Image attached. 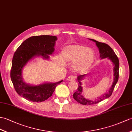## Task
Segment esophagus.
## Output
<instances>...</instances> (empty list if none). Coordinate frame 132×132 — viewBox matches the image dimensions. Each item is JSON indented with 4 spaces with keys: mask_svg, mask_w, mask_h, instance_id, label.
I'll return each mask as SVG.
<instances>
[{
    "mask_svg": "<svg viewBox=\"0 0 132 132\" xmlns=\"http://www.w3.org/2000/svg\"><path fill=\"white\" fill-rule=\"evenodd\" d=\"M75 76H74L73 75H71L69 76L68 78H67V81H73L75 80Z\"/></svg>",
    "mask_w": 132,
    "mask_h": 132,
    "instance_id": "obj_1",
    "label": "esophagus"
}]
</instances>
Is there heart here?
<instances>
[{
  "mask_svg": "<svg viewBox=\"0 0 132 132\" xmlns=\"http://www.w3.org/2000/svg\"><path fill=\"white\" fill-rule=\"evenodd\" d=\"M63 57L66 61L73 62V71L82 73L86 71L92 64L94 59L93 51L81 45H69L63 48Z\"/></svg>",
  "mask_w": 132,
  "mask_h": 132,
  "instance_id": "heart-1",
  "label": "heart"
}]
</instances>
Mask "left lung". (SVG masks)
<instances>
[{"label": "left lung", "mask_w": 132, "mask_h": 132, "mask_svg": "<svg viewBox=\"0 0 132 132\" xmlns=\"http://www.w3.org/2000/svg\"><path fill=\"white\" fill-rule=\"evenodd\" d=\"M90 40H92L93 42L96 43V44L97 47L98 48L99 52L100 53V58L101 59H104L108 58V59L110 60L111 61V62L113 63L114 65V81L112 84L111 87L109 88V91L105 93V94H103L102 96L100 97H98L93 100H88L86 99L82 96V83L81 80H83L84 78V76L85 75H79L77 77V80L79 82V84L78 85V89L73 94V98H74L77 102L80 103L81 105H94V104H97L99 103L101 101L105 100L106 98H108L109 97L111 96L112 93L116 84L117 83L119 79V61L117 56L115 54L114 51H113L112 49L110 47L108 44H106L104 43H101L98 42L96 40L89 39Z\"/></svg>", "instance_id": "obj_1"}]
</instances>
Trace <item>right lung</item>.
I'll return each mask as SVG.
<instances>
[{"instance_id": "add662e5", "label": "right lung", "mask_w": 132, "mask_h": 132, "mask_svg": "<svg viewBox=\"0 0 132 132\" xmlns=\"http://www.w3.org/2000/svg\"><path fill=\"white\" fill-rule=\"evenodd\" d=\"M57 36H34L25 40L15 52L12 62L11 78L16 92L24 98L39 102L50 97L62 80L56 82H44L39 85L27 84L22 78V70L31 59L42 57L50 59L54 51Z\"/></svg>"}]
</instances>
